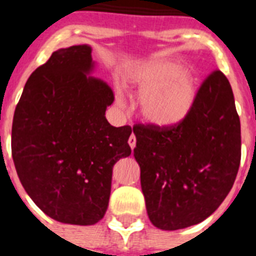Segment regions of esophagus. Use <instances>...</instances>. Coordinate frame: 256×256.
Masks as SVG:
<instances>
[{
  "instance_id": "esophagus-1",
  "label": "esophagus",
  "mask_w": 256,
  "mask_h": 256,
  "mask_svg": "<svg viewBox=\"0 0 256 256\" xmlns=\"http://www.w3.org/2000/svg\"><path fill=\"white\" fill-rule=\"evenodd\" d=\"M128 144H130V148H136V136H134V134H132V136H130V138H128Z\"/></svg>"
}]
</instances>
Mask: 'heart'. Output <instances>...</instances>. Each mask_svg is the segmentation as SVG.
Here are the masks:
<instances>
[{"instance_id":"1","label":"heart","mask_w":256,"mask_h":256,"mask_svg":"<svg viewBox=\"0 0 256 256\" xmlns=\"http://www.w3.org/2000/svg\"><path fill=\"white\" fill-rule=\"evenodd\" d=\"M130 81L140 90V112L156 126H170L184 120L196 100L195 80L182 62L156 58L132 70ZM118 102L124 104L118 92Z\"/></svg>"}]
</instances>
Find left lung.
<instances>
[{
  "label": "left lung",
  "instance_id": "obj_1",
  "mask_svg": "<svg viewBox=\"0 0 256 256\" xmlns=\"http://www.w3.org/2000/svg\"><path fill=\"white\" fill-rule=\"evenodd\" d=\"M134 156L148 218L160 230L200 223L214 212L238 174L240 120L226 76L203 81L188 116L170 126L132 128Z\"/></svg>",
  "mask_w": 256,
  "mask_h": 256
}]
</instances>
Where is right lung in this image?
I'll use <instances>...</instances> for the list:
<instances>
[{
	"label": "right lung",
	"mask_w": 256,
	"mask_h": 256,
	"mask_svg": "<svg viewBox=\"0 0 256 256\" xmlns=\"http://www.w3.org/2000/svg\"><path fill=\"white\" fill-rule=\"evenodd\" d=\"M92 69L88 45L54 52L26 82L12 128V156L26 192L50 218L80 226L104 218L112 166L132 154V128L108 124L104 112L114 94L88 77Z\"/></svg>",
	"instance_id": "add662e5"
}]
</instances>
